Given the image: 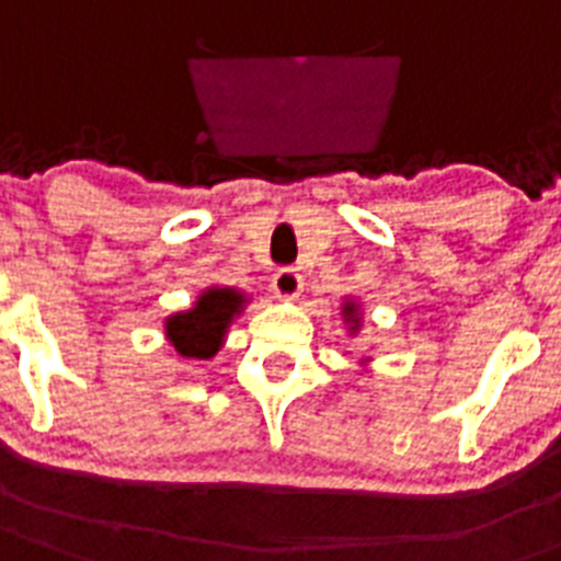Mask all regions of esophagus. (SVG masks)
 <instances>
[{
    "instance_id": "obj_1",
    "label": "esophagus",
    "mask_w": 561,
    "mask_h": 561,
    "mask_svg": "<svg viewBox=\"0 0 561 561\" xmlns=\"http://www.w3.org/2000/svg\"><path fill=\"white\" fill-rule=\"evenodd\" d=\"M273 296L282 299V302H294L302 294V276L294 271V267H282V271L273 273Z\"/></svg>"
}]
</instances>
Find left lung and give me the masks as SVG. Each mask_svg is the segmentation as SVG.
<instances>
[{
  "mask_svg": "<svg viewBox=\"0 0 561 561\" xmlns=\"http://www.w3.org/2000/svg\"><path fill=\"white\" fill-rule=\"evenodd\" d=\"M340 320H343L348 336L359 334V328H363V305H359V299H354V296H345L343 305H340ZM368 363H371V357L359 359V366L363 368H366Z\"/></svg>",
  "mask_w": 561,
  "mask_h": 561,
  "instance_id": "8db88e82",
  "label": "left lung"
}]
</instances>
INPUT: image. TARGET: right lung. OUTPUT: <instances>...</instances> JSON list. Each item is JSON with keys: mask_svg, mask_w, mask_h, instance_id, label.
Instances as JSON below:
<instances>
[{"mask_svg": "<svg viewBox=\"0 0 561 561\" xmlns=\"http://www.w3.org/2000/svg\"><path fill=\"white\" fill-rule=\"evenodd\" d=\"M253 296L239 288L209 285L195 296V302L184 311L170 313L163 320V334L181 357L213 359L227 343L230 325L239 320Z\"/></svg>", "mask_w": 561, "mask_h": 561, "instance_id": "right-lung-1", "label": "right lung"}]
</instances>
